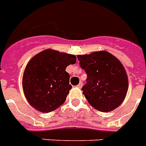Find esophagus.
<instances>
[{
	"instance_id": "1",
	"label": "esophagus",
	"mask_w": 146,
	"mask_h": 146,
	"mask_svg": "<svg viewBox=\"0 0 146 146\" xmlns=\"http://www.w3.org/2000/svg\"><path fill=\"white\" fill-rule=\"evenodd\" d=\"M82 85H83V84H82V82H79V85H77V87L79 88H81L82 87Z\"/></svg>"
}]
</instances>
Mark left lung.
Segmentation results:
<instances>
[{
  "label": "left lung",
  "mask_w": 146,
  "mask_h": 146,
  "mask_svg": "<svg viewBox=\"0 0 146 146\" xmlns=\"http://www.w3.org/2000/svg\"><path fill=\"white\" fill-rule=\"evenodd\" d=\"M77 58L87 73V83L82 90L88 102L103 112L120 106L128 90V77L121 61L106 51L79 54Z\"/></svg>",
  "instance_id": "8db88e82"
}]
</instances>
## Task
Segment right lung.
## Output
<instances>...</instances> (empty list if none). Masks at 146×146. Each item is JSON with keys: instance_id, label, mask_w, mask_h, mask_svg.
Segmentation results:
<instances>
[{"instance_id": "1", "label": "right lung", "mask_w": 146, "mask_h": 146, "mask_svg": "<svg viewBox=\"0 0 146 146\" xmlns=\"http://www.w3.org/2000/svg\"><path fill=\"white\" fill-rule=\"evenodd\" d=\"M76 62L74 54L48 48L28 61L22 76L24 94L31 106L50 112L62 105L72 86L66 67Z\"/></svg>"}]
</instances>
